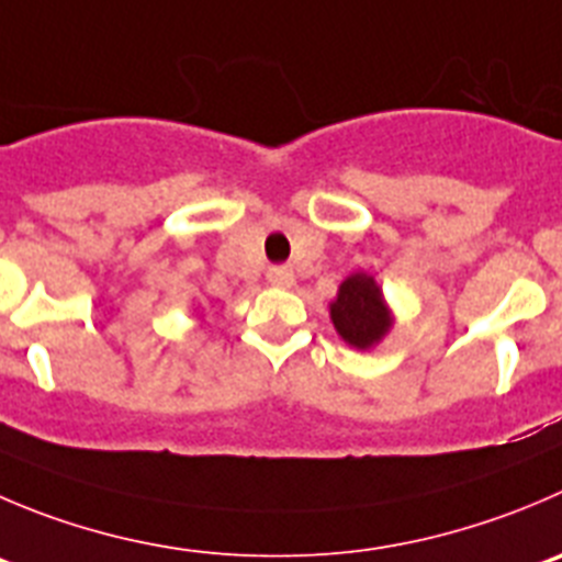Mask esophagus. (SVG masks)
Returning <instances> with one entry per match:
<instances>
[{
  "label": "esophagus",
  "mask_w": 562,
  "mask_h": 562,
  "mask_svg": "<svg viewBox=\"0 0 562 562\" xmlns=\"http://www.w3.org/2000/svg\"><path fill=\"white\" fill-rule=\"evenodd\" d=\"M267 281H270L272 286H292L295 284V272H292L290 267H270V270H267Z\"/></svg>",
  "instance_id": "34e87169"
}]
</instances>
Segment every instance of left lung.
<instances>
[{"label": "left lung", "mask_w": 562, "mask_h": 562, "mask_svg": "<svg viewBox=\"0 0 562 562\" xmlns=\"http://www.w3.org/2000/svg\"><path fill=\"white\" fill-rule=\"evenodd\" d=\"M330 323L336 334L356 350H370L378 345L392 328V312L375 278L367 272L347 276L330 303Z\"/></svg>", "instance_id": "1"}]
</instances>
